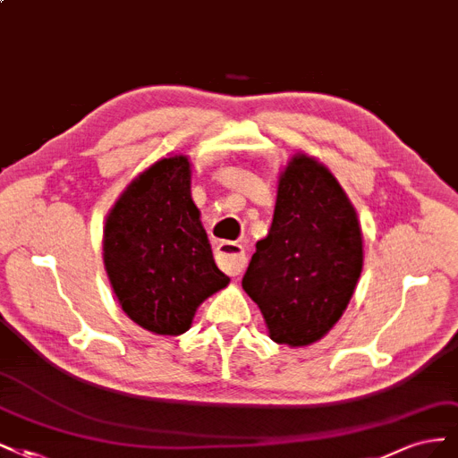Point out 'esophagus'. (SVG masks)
Returning <instances> with one entry per match:
<instances>
[{"label": "esophagus", "mask_w": 458, "mask_h": 458, "mask_svg": "<svg viewBox=\"0 0 458 458\" xmlns=\"http://www.w3.org/2000/svg\"><path fill=\"white\" fill-rule=\"evenodd\" d=\"M215 259L220 268H223L230 276H238L245 268V250L240 243L235 242H223L216 250Z\"/></svg>", "instance_id": "34e87169"}]
</instances>
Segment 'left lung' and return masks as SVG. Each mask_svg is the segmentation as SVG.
<instances>
[{
    "label": "left lung",
    "instance_id": "left-lung-1",
    "mask_svg": "<svg viewBox=\"0 0 458 458\" xmlns=\"http://www.w3.org/2000/svg\"><path fill=\"white\" fill-rule=\"evenodd\" d=\"M361 267V228L344 190L314 157L294 156L279 176L270 232L242 282L272 341H319L346 310Z\"/></svg>",
    "mask_w": 458,
    "mask_h": 458
}]
</instances>
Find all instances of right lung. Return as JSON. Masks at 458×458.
I'll return each instance as SVG.
<instances>
[{
    "mask_svg": "<svg viewBox=\"0 0 458 458\" xmlns=\"http://www.w3.org/2000/svg\"><path fill=\"white\" fill-rule=\"evenodd\" d=\"M105 267L123 312L156 335H182L196 308L228 285L190 194V161H156L115 201Z\"/></svg>",
    "mask_w": 458,
    "mask_h": 458,
    "instance_id": "obj_1",
    "label": "right lung"
}]
</instances>
